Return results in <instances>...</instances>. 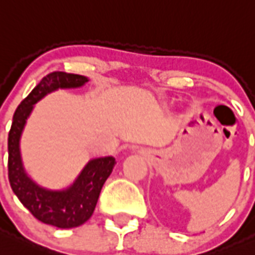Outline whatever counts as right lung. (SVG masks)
Instances as JSON below:
<instances>
[{
	"mask_svg": "<svg viewBox=\"0 0 255 255\" xmlns=\"http://www.w3.org/2000/svg\"><path fill=\"white\" fill-rule=\"evenodd\" d=\"M88 81V77L65 72H53L43 77L15 110L7 137V171L14 194L37 220L60 229L77 228L92 217L101 189L113 171L116 158L112 155L92 158L70 186L53 190L29 177L23 167L19 141L27 118L39 100L58 89L81 88Z\"/></svg>",
	"mask_w": 255,
	"mask_h": 255,
	"instance_id": "1",
	"label": "right lung"
}]
</instances>
